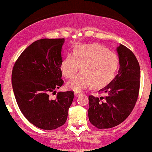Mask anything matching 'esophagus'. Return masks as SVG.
Listing matches in <instances>:
<instances>
[{
	"mask_svg": "<svg viewBox=\"0 0 152 152\" xmlns=\"http://www.w3.org/2000/svg\"><path fill=\"white\" fill-rule=\"evenodd\" d=\"M82 94V93L81 92V91H75V95H76V96H79V95H81Z\"/></svg>",
	"mask_w": 152,
	"mask_h": 152,
	"instance_id": "34e87169",
	"label": "esophagus"
}]
</instances>
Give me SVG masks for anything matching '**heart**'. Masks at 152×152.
<instances>
[{"instance_id":"obj_1","label":"heart","mask_w":152,"mask_h":152,"mask_svg":"<svg viewBox=\"0 0 152 152\" xmlns=\"http://www.w3.org/2000/svg\"><path fill=\"white\" fill-rule=\"evenodd\" d=\"M80 66L82 71L68 83V87L76 91L91 84L102 88L113 80L119 67V58L114 52L97 43L79 45L73 54H68L62 60L61 70L64 77L71 79Z\"/></svg>"}]
</instances>
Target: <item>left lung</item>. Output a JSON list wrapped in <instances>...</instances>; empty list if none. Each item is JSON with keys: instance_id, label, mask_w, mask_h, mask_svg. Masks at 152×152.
<instances>
[{"instance_id": "obj_1", "label": "left lung", "mask_w": 152, "mask_h": 152, "mask_svg": "<svg viewBox=\"0 0 152 152\" xmlns=\"http://www.w3.org/2000/svg\"><path fill=\"white\" fill-rule=\"evenodd\" d=\"M117 51L120 68L115 78L99 91L104 97L89 95L88 118L99 129H109L124 121L136 105L140 88V69L136 56L120 44Z\"/></svg>"}]
</instances>
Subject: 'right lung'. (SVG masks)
I'll return each mask as SVG.
<instances>
[{
  "mask_svg": "<svg viewBox=\"0 0 152 152\" xmlns=\"http://www.w3.org/2000/svg\"><path fill=\"white\" fill-rule=\"evenodd\" d=\"M64 39H42L27 48L16 60L12 84L18 107L29 122L45 130L55 129L67 120L74 98L72 91L58 92L61 79V48Z\"/></svg>",
  "mask_w": 152,
  "mask_h": 152,
  "instance_id": "add662e5",
  "label": "right lung"
}]
</instances>
